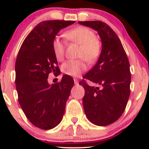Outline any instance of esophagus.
I'll list each match as a JSON object with an SVG mask.
<instances>
[{
  "label": "esophagus",
  "mask_w": 149,
  "mask_h": 149,
  "mask_svg": "<svg viewBox=\"0 0 149 149\" xmlns=\"http://www.w3.org/2000/svg\"><path fill=\"white\" fill-rule=\"evenodd\" d=\"M74 83H75V84H76V85L78 84V80L76 79V78H74Z\"/></svg>",
  "instance_id": "esophagus-1"
}]
</instances>
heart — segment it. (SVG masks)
Instances as JSON below:
<instances>
[{
	"instance_id": "b5f03b06",
	"label": "heart",
	"mask_w": 149,
	"mask_h": 149,
	"mask_svg": "<svg viewBox=\"0 0 149 149\" xmlns=\"http://www.w3.org/2000/svg\"><path fill=\"white\" fill-rule=\"evenodd\" d=\"M65 36L70 41L80 45L78 57L81 59L64 62L61 66V71L68 76L78 77L87 68L85 59L88 63H93L100 57L102 42L93 31L85 26H78L69 30ZM52 48L56 59L62 61L65 55V42L60 38L56 36L52 40Z\"/></svg>"
}]
</instances>
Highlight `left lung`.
Masks as SVG:
<instances>
[{
  "instance_id": "obj_1",
  "label": "left lung",
  "mask_w": 149,
  "mask_h": 149,
  "mask_svg": "<svg viewBox=\"0 0 149 149\" xmlns=\"http://www.w3.org/2000/svg\"><path fill=\"white\" fill-rule=\"evenodd\" d=\"M96 30L102 39V52L97 64L83 76L97 87L90 86L85 80L79 83L85 89L83 108L93 124L106 126L123 113L130 95V62L122 43L114 31L100 21L78 22Z\"/></svg>"
}]
</instances>
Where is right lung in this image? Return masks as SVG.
<instances>
[{
  "label": "right lung",
  "instance_id": "obj_1",
  "mask_svg": "<svg viewBox=\"0 0 149 149\" xmlns=\"http://www.w3.org/2000/svg\"><path fill=\"white\" fill-rule=\"evenodd\" d=\"M75 21L49 20L36 26L22 42L15 63L18 101L26 117L36 127L50 130L61 122L74 81L68 75L49 85L47 78L59 74L52 42L58 32Z\"/></svg>",
  "mask_w": 149,
  "mask_h": 149
}]
</instances>
